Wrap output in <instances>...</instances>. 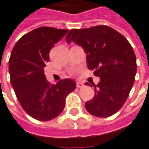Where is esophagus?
<instances>
[{
  "label": "esophagus",
  "instance_id": "1",
  "mask_svg": "<svg viewBox=\"0 0 149 149\" xmlns=\"http://www.w3.org/2000/svg\"><path fill=\"white\" fill-rule=\"evenodd\" d=\"M84 86V84L82 82H77V88H81Z\"/></svg>",
  "mask_w": 149,
  "mask_h": 149
}]
</instances>
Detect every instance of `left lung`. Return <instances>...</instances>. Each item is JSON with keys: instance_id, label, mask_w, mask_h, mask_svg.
<instances>
[{"instance_id": "1", "label": "left lung", "mask_w": 149, "mask_h": 149, "mask_svg": "<svg viewBox=\"0 0 149 149\" xmlns=\"http://www.w3.org/2000/svg\"><path fill=\"white\" fill-rule=\"evenodd\" d=\"M66 41L81 46L86 53L87 67L100 77L94 86L95 95L85 102L92 115L107 118L118 112L135 81L136 57L127 38L113 28L97 26L87 29H72ZM86 85H89L88 82Z\"/></svg>"}]
</instances>
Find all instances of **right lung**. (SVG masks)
I'll return each mask as SVG.
<instances>
[{"mask_svg":"<svg viewBox=\"0 0 149 149\" xmlns=\"http://www.w3.org/2000/svg\"><path fill=\"white\" fill-rule=\"evenodd\" d=\"M68 31L47 26L35 29L16 42L10 55L9 72L17 98L24 111L37 120L57 117L64 110L65 97L76 89L72 79L52 85L43 71L51 49Z\"/></svg>","mask_w":149,"mask_h":149,"instance_id":"1","label":"right lung"}]
</instances>
